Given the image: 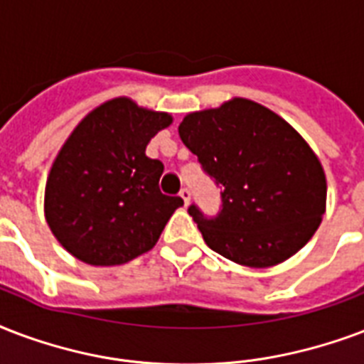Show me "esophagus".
I'll return each instance as SVG.
<instances>
[{
	"mask_svg": "<svg viewBox=\"0 0 364 364\" xmlns=\"http://www.w3.org/2000/svg\"><path fill=\"white\" fill-rule=\"evenodd\" d=\"M179 196H181L183 202H185V206H187L188 200H191V191H188V188H181V191H179Z\"/></svg>",
	"mask_w": 364,
	"mask_h": 364,
	"instance_id": "34e87169",
	"label": "esophagus"
}]
</instances>
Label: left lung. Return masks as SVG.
Here are the masks:
<instances>
[{"mask_svg": "<svg viewBox=\"0 0 364 364\" xmlns=\"http://www.w3.org/2000/svg\"><path fill=\"white\" fill-rule=\"evenodd\" d=\"M179 137L221 187V212L188 208L204 242L246 267H273L301 250L326 210L321 160L287 120L235 97L191 112Z\"/></svg>", "mask_w": 364, "mask_h": 364, "instance_id": "8db88e82", "label": "left lung"}]
</instances>
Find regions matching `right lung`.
I'll use <instances>...</instances> for the list:
<instances>
[{"instance_id": "add662e5", "label": "right lung", "mask_w": 364, "mask_h": 364, "mask_svg": "<svg viewBox=\"0 0 364 364\" xmlns=\"http://www.w3.org/2000/svg\"><path fill=\"white\" fill-rule=\"evenodd\" d=\"M171 122L168 112L116 97L93 108L60 146L47 176L43 212L76 259L122 265L158 242L183 200L160 193L164 164L145 151Z\"/></svg>"}]
</instances>
